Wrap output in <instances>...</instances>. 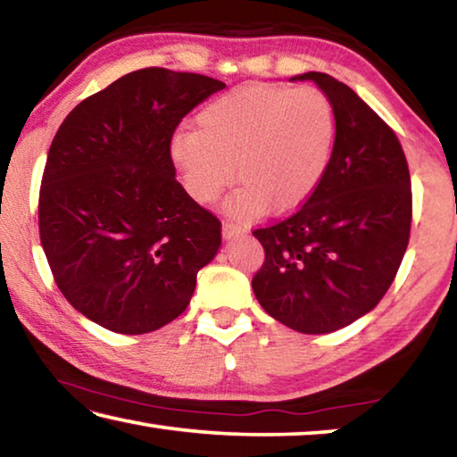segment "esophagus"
<instances>
[{
    "mask_svg": "<svg viewBox=\"0 0 457 457\" xmlns=\"http://www.w3.org/2000/svg\"><path fill=\"white\" fill-rule=\"evenodd\" d=\"M221 234H223V237H226V239H231V237H236V236H239V234H244V229L239 228V226H236V223L223 221Z\"/></svg>",
    "mask_w": 457,
    "mask_h": 457,
    "instance_id": "1",
    "label": "esophagus"
}]
</instances>
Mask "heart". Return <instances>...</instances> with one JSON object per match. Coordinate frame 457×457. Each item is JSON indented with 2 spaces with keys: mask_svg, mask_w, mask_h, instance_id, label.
<instances>
[{
  "mask_svg": "<svg viewBox=\"0 0 457 457\" xmlns=\"http://www.w3.org/2000/svg\"><path fill=\"white\" fill-rule=\"evenodd\" d=\"M337 141V117L319 88L247 84L207 103L195 130L169 143L183 187L197 204H212L231 181L226 199L236 220L288 213L312 197L327 175Z\"/></svg>",
  "mask_w": 457,
  "mask_h": 457,
  "instance_id": "obj_1",
  "label": "heart"
}]
</instances>
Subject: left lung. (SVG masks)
Wrapping results in <instances>:
<instances>
[{
  "mask_svg": "<svg viewBox=\"0 0 457 457\" xmlns=\"http://www.w3.org/2000/svg\"><path fill=\"white\" fill-rule=\"evenodd\" d=\"M290 80H311L328 96L335 151L296 213L253 231L266 262L252 288L278 322L327 335L373 311L395 280L411 228V179L399 138L357 92L322 72Z\"/></svg>",
  "mask_w": 457,
  "mask_h": 457,
  "instance_id": "obj_1",
  "label": "left lung"
}]
</instances>
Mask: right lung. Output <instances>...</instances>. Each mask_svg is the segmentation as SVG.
Returning a JSON list of instances; mask_svg holds the SVG:
<instances>
[{"label": "right lung", "mask_w": 457, "mask_h": 457, "mask_svg": "<svg viewBox=\"0 0 457 457\" xmlns=\"http://www.w3.org/2000/svg\"><path fill=\"white\" fill-rule=\"evenodd\" d=\"M226 84L143 68L88 96L50 145L40 239L60 292L88 320L145 335L175 320L221 223L175 179L169 143L181 119Z\"/></svg>", "instance_id": "1"}]
</instances>
